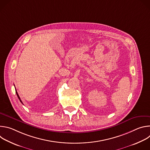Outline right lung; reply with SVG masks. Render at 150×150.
<instances>
[{
  "mask_svg": "<svg viewBox=\"0 0 150 150\" xmlns=\"http://www.w3.org/2000/svg\"><path fill=\"white\" fill-rule=\"evenodd\" d=\"M16 95H17V96H18V98H19V100H20V101L23 103V102H22V101L21 100V98H20V97H19V95H18V93H17V91H16Z\"/></svg>",
  "mask_w": 150,
  "mask_h": 150,
  "instance_id": "add662e5",
  "label": "right lung"
}]
</instances>
